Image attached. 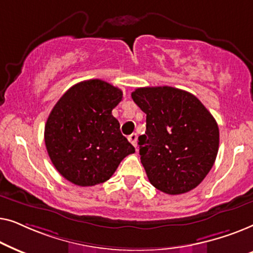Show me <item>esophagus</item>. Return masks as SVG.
<instances>
[{"mask_svg":"<svg viewBox=\"0 0 253 253\" xmlns=\"http://www.w3.org/2000/svg\"><path fill=\"white\" fill-rule=\"evenodd\" d=\"M127 139H129L130 143L132 144L133 146L137 148V134H136V133H132V134H130V136L127 137Z\"/></svg>","mask_w":253,"mask_h":253,"instance_id":"1","label":"esophagus"}]
</instances>
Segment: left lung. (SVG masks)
<instances>
[{"label":"left lung","mask_w":253,"mask_h":253,"mask_svg":"<svg viewBox=\"0 0 253 253\" xmlns=\"http://www.w3.org/2000/svg\"><path fill=\"white\" fill-rule=\"evenodd\" d=\"M131 96L146 114V131L138 145L151 184L167 195L198 186L219 150L212 114L191 93L170 86L140 87Z\"/></svg>","instance_id":"8db88e82"}]
</instances>
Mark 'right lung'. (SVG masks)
Segmentation results:
<instances>
[{"instance_id": "right-lung-1", "label": "right lung", "mask_w": 253, "mask_h": 253, "mask_svg": "<svg viewBox=\"0 0 253 253\" xmlns=\"http://www.w3.org/2000/svg\"><path fill=\"white\" fill-rule=\"evenodd\" d=\"M120 88L100 79L81 82L56 102L44 126V144L54 167L69 182L93 186L112 177L120 162L134 153L112 110Z\"/></svg>"}]
</instances>
